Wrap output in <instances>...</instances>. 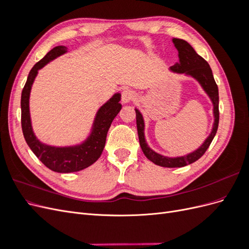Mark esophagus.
Wrapping results in <instances>:
<instances>
[{
	"label": "esophagus",
	"instance_id": "1",
	"mask_svg": "<svg viewBox=\"0 0 249 249\" xmlns=\"http://www.w3.org/2000/svg\"><path fill=\"white\" fill-rule=\"evenodd\" d=\"M135 97V93L131 89H124L122 93V102L123 104L130 103Z\"/></svg>",
	"mask_w": 249,
	"mask_h": 249
}]
</instances>
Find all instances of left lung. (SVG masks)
Masks as SVG:
<instances>
[{
  "label": "left lung",
  "mask_w": 249,
  "mask_h": 249,
  "mask_svg": "<svg viewBox=\"0 0 249 249\" xmlns=\"http://www.w3.org/2000/svg\"><path fill=\"white\" fill-rule=\"evenodd\" d=\"M173 43L178 52V62L170 67V71L178 73H185L187 76L193 77L195 80H197L203 90L207 92L209 97L213 103V113H214V124L212 132L205 140V142L194 152L188 154L182 157L169 158L165 157L160 154H158L150 148L144 138V120L139 112L138 109L136 111V124H137V131L139 143L143 154L149 161H152L156 165H159L162 167L175 168V167H183L188 164H191L195 161H197L199 158L206 153V150L210 146L211 142L214 139L218 124H219V94H218V87L213 77V72L209 63L205 59L200 57L194 49L188 43L186 40L173 38Z\"/></svg>",
  "instance_id": "obj_1"
}]
</instances>
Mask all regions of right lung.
<instances>
[{
	"label": "right lung",
	"mask_w": 249,
	"mask_h": 249,
	"mask_svg": "<svg viewBox=\"0 0 249 249\" xmlns=\"http://www.w3.org/2000/svg\"><path fill=\"white\" fill-rule=\"evenodd\" d=\"M67 48L58 46L51 50L40 61L37 62L30 71L24 89L21 91L20 108H21V129L25 140L35 156L53 171L60 173L76 172L85 169L92 165L101 157L106 143L107 133L113 122L118 114L122 105L119 104L120 93H115L111 99L104 104L97 111L92 125L91 133L88 138L81 144L74 146L56 147L47 145L36 138L32 130L31 118L29 110V97L31 87L38 71L48 64L52 60L63 55Z\"/></svg>",
	"instance_id": "obj_1"
}]
</instances>
